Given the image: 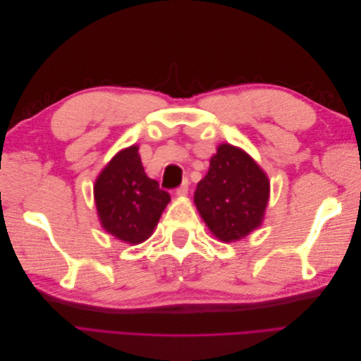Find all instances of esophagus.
<instances>
[{"instance_id":"esophagus-1","label":"esophagus","mask_w":361,"mask_h":361,"mask_svg":"<svg viewBox=\"0 0 361 361\" xmlns=\"http://www.w3.org/2000/svg\"><path fill=\"white\" fill-rule=\"evenodd\" d=\"M188 187H190V182H188V179H183V182L180 183V187L176 190V194H178V195H187V192H188Z\"/></svg>"}]
</instances>
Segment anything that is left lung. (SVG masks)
I'll return each instance as SVG.
<instances>
[{"label": "left lung", "instance_id": "left-lung-1", "mask_svg": "<svg viewBox=\"0 0 361 361\" xmlns=\"http://www.w3.org/2000/svg\"><path fill=\"white\" fill-rule=\"evenodd\" d=\"M269 180L243 149L220 145L199 182L194 203L209 231L224 243L243 239L262 224Z\"/></svg>", "mask_w": 361, "mask_h": 361}]
</instances>
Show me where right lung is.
I'll return each mask as SVG.
<instances>
[{
	"instance_id": "1",
	"label": "right lung",
	"mask_w": 361,
	"mask_h": 361,
	"mask_svg": "<svg viewBox=\"0 0 361 361\" xmlns=\"http://www.w3.org/2000/svg\"><path fill=\"white\" fill-rule=\"evenodd\" d=\"M97 215L105 232L128 244H140L154 232L170 194L147 178L138 146L120 150L94 182Z\"/></svg>"
}]
</instances>
